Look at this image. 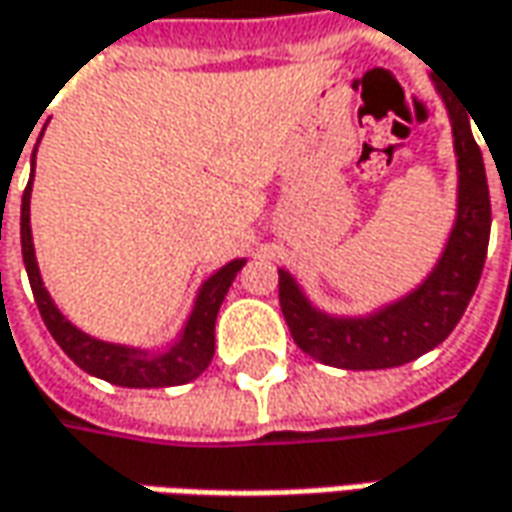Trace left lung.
Here are the masks:
<instances>
[{
	"label": "left lung",
	"mask_w": 512,
	"mask_h": 512,
	"mask_svg": "<svg viewBox=\"0 0 512 512\" xmlns=\"http://www.w3.org/2000/svg\"><path fill=\"white\" fill-rule=\"evenodd\" d=\"M450 130L456 152V218L439 260L428 277L397 300L368 314H328L317 309L294 280L280 274V309L294 343L309 357L348 371L397 368L428 354L462 320L479 286L490 238V192L482 150L470 133V118L450 107Z\"/></svg>",
	"instance_id": "1"
}]
</instances>
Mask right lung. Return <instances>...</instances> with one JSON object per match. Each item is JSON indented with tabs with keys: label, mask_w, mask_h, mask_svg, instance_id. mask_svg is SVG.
<instances>
[{
	"label": "right lung",
	"mask_w": 512,
	"mask_h": 512,
	"mask_svg": "<svg viewBox=\"0 0 512 512\" xmlns=\"http://www.w3.org/2000/svg\"><path fill=\"white\" fill-rule=\"evenodd\" d=\"M33 169H36V150H33ZM30 192H33V175L22 195V257H25L27 280H30L39 314L45 320L47 331L53 334V340L62 345L64 354L76 362L81 371L107 379L121 388H167V385H184L201 377L206 365L215 357V320H218L223 297L240 269L246 266V260L235 257L203 280L181 334L167 348L147 351L135 345L107 343L73 326L53 303L50 291L45 289V280L36 263V249H33V232H30Z\"/></svg>",
	"instance_id": "1"
}]
</instances>
